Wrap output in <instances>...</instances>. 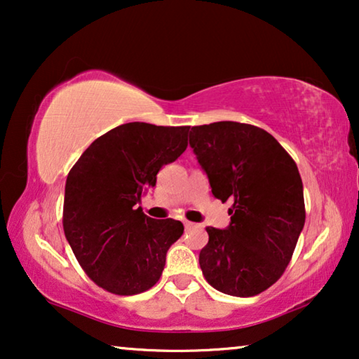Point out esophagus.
<instances>
[{
  "label": "esophagus",
  "instance_id": "esophagus-1",
  "mask_svg": "<svg viewBox=\"0 0 359 359\" xmlns=\"http://www.w3.org/2000/svg\"><path fill=\"white\" fill-rule=\"evenodd\" d=\"M193 227H196V224L189 222V220H184V229H186V230H188V229H193Z\"/></svg>",
  "mask_w": 359,
  "mask_h": 359
}]
</instances>
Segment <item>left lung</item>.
I'll list each match as a JSON object with an SVG mask.
<instances>
[{"label": "left lung", "mask_w": 359, "mask_h": 359, "mask_svg": "<svg viewBox=\"0 0 359 359\" xmlns=\"http://www.w3.org/2000/svg\"><path fill=\"white\" fill-rule=\"evenodd\" d=\"M189 147L214 198L233 201L227 227L205 229V281L229 296H257L281 278L306 222L297 165L266 130L232 121L193 127Z\"/></svg>", "instance_id": "1"}]
</instances>
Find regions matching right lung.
I'll return each instance as SVG.
<instances>
[{
  "instance_id": "obj_1",
  "label": "right lung",
  "mask_w": 359,
  "mask_h": 359,
  "mask_svg": "<svg viewBox=\"0 0 359 359\" xmlns=\"http://www.w3.org/2000/svg\"><path fill=\"white\" fill-rule=\"evenodd\" d=\"M189 127L129 122L96 139L67 176L63 230L78 263L106 291L134 296L156 284L183 235L175 219L142 212L156 175L188 147Z\"/></svg>"
}]
</instances>
